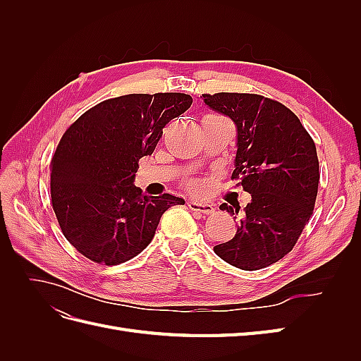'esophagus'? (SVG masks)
Wrapping results in <instances>:
<instances>
[{
    "mask_svg": "<svg viewBox=\"0 0 361 361\" xmlns=\"http://www.w3.org/2000/svg\"><path fill=\"white\" fill-rule=\"evenodd\" d=\"M188 207L191 211L200 212V214H211L215 209L212 203H200V202H194V200L188 202Z\"/></svg>",
    "mask_w": 361,
    "mask_h": 361,
    "instance_id": "1",
    "label": "esophagus"
}]
</instances>
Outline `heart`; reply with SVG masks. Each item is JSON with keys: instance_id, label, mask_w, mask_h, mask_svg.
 Listing matches in <instances>:
<instances>
[{"instance_id": "heart-1", "label": "heart", "mask_w": 361, "mask_h": 361, "mask_svg": "<svg viewBox=\"0 0 361 361\" xmlns=\"http://www.w3.org/2000/svg\"><path fill=\"white\" fill-rule=\"evenodd\" d=\"M188 188H190L191 191H199V183H197V182H191V183L188 185Z\"/></svg>"}]
</instances>
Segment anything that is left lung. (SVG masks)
Returning a JSON list of instances; mask_svg holds the SVG:
<instances>
[{
    "label": "left lung",
    "mask_w": 361,
    "mask_h": 361,
    "mask_svg": "<svg viewBox=\"0 0 361 361\" xmlns=\"http://www.w3.org/2000/svg\"><path fill=\"white\" fill-rule=\"evenodd\" d=\"M203 101L235 123L232 179L251 194L235 236L214 251L239 269L267 268L289 253L313 214L316 146L300 118L277 101L250 93L203 94ZM239 207L223 203L220 209L236 215Z\"/></svg>",
    "instance_id": "obj_1"
}]
</instances>
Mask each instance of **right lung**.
Here are the masks:
<instances>
[{"label":"right lung","mask_w":361,"mask_h":361,"mask_svg":"<svg viewBox=\"0 0 361 361\" xmlns=\"http://www.w3.org/2000/svg\"><path fill=\"white\" fill-rule=\"evenodd\" d=\"M192 104L185 93L125 94L85 111L63 134L51 162V200L64 238L96 264L118 265L154 239L161 215L185 200L143 195L138 161L162 128Z\"/></svg>","instance_id":"obj_1"}]
</instances>
